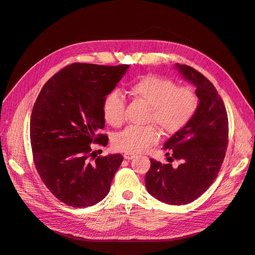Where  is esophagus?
<instances>
[{
    "label": "esophagus",
    "instance_id": "34e87169",
    "mask_svg": "<svg viewBox=\"0 0 255 255\" xmlns=\"http://www.w3.org/2000/svg\"><path fill=\"white\" fill-rule=\"evenodd\" d=\"M136 155L134 153H125L123 154V157H125L126 159H133Z\"/></svg>",
    "mask_w": 255,
    "mask_h": 255
}]
</instances>
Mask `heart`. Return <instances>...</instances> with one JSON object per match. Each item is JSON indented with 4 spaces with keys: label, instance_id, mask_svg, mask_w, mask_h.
<instances>
[{
    "label": "heart",
    "instance_id": "heart-1",
    "mask_svg": "<svg viewBox=\"0 0 255 255\" xmlns=\"http://www.w3.org/2000/svg\"><path fill=\"white\" fill-rule=\"evenodd\" d=\"M136 99L149 106L146 121L157 126L164 134L180 132L194 118L199 99L190 87H177L176 84L157 75H145L129 86ZM126 99L118 90H112L104 98L103 116L113 127H120L126 120ZM159 132L153 125L128 127L116 134L113 144L127 153H140L156 144Z\"/></svg>",
    "mask_w": 255,
    "mask_h": 255
}]
</instances>
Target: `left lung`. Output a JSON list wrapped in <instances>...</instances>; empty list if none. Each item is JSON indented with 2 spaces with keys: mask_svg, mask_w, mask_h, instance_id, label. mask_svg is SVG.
<instances>
[{
  "mask_svg": "<svg viewBox=\"0 0 255 255\" xmlns=\"http://www.w3.org/2000/svg\"><path fill=\"white\" fill-rule=\"evenodd\" d=\"M175 67L197 87L198 110L188 125L163 146L171 152L168 159L180 160V165L175 168L151 158L144 183L149 194L159 201L184 205L204 194L217 177L229 142V121L214 85L192 67L180 64Z\"/></svg>",
  "mask_w": 255,
  "mask_h": 255,
  "instance_id": "1",
  "label": "left lung"
}]
</instances>
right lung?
<instances>
[{
  "mask_svg": "<svg viewBox=\"0 0 255 255\" xmlns=\"http://www.w3.org/2000/svg\"><path fill=\"white\" fill-rule=\"evenodd\" d=\"M128 65L74 63L44 84L30 117L33 158L45 186L73 207L92 206L107 196L121 154L97 156L92 144L107 145L103 101Z\"/></svg>",
  "mask_w": 255,
  "mask_h": 255,
  "instance_id": "1",
  "label": "right lung"
}]
</instances>
